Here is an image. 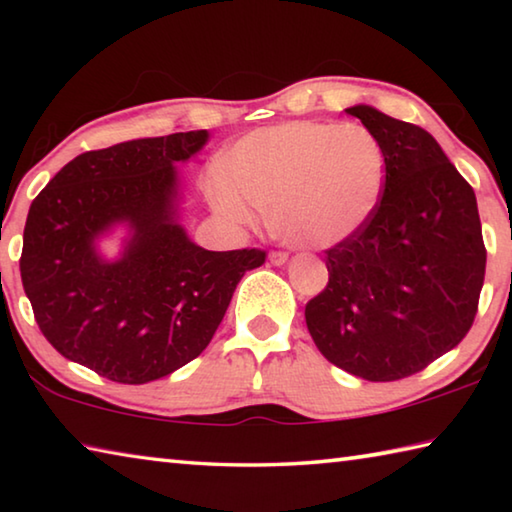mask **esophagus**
<instances>
[{
    "label": "esophagus",
    "mask_w": 512,
    "mask_h": 512,
    "mask_svg": "<svg viewBox=\"0 0 512 512\" xmlns=\"http://www.w3.org/2000/svg\"><path fill=\"white\" fill-rule=\"evenodd\" d=\"M287 259H289V255H287V253H282V250H273V253L268 255V262H271L273 266H282V264H287Z\"/></svg>",
    "instance_id": "obj_1"
}]
</instances>
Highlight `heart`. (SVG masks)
<instances>
[{
    "label": "heart",
    "mask_w": 512,
    "mask_h": 512,
    "mask_svg": "<svg viewBox=\"0 0 512 512\" xmlns=\"http://www.w3.org/2000/svg\"><path fill=\"white\" fill-rule=\"evenodd\" d=\"M384 185L386 153L366 126L284 121L235 142L223 173L205 176V196L230 228L264 212L287 244L329 248L370 219Z\"/></svg>",
    "instance_id": "1"
}]
</instances>
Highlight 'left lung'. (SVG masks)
Returning a JSON list of instances; mask_svg holds the SVG:
<instances>
[{
	"label": "left lung",
	"instance_id": "obj_1",
	"mask_svg": "<svg viewBox=\"0 0 512 512\" xmlns=\"http://www.w3.org/2000/svg\"><path fill=\"white\" fill-rule=\"evenodd\" d=\"M386 153L370 219L327 250L329 282L305 320L327 361L354 377L420 372L470 332L485 275L474 189L420 126L366 103L345 108Z\"/></svg>",
	"mask_w": 512,
	"mask_h": 512
}]
</instances>
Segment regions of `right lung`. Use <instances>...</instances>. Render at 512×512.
<instances>
[{
	"instance_id": "add662e5",
	"label": "right lung",
	"mask_w": 512,
	"mask_h": 512,
	"mask_svg": "<svg viewBox=\"0 0 512 512\" xmlns=\"http://www.w3.org/2000/svg\"><path fill=\"white\" fill-rule=\"evenodd\" d=\"M207 140L189 131L81 153L31 203L22 284L65 359L119 384L167 377L207 348L241 277L264 264L262 250L214 253L187 235L176 164Z\"/></svg>"
}]
</instances>
